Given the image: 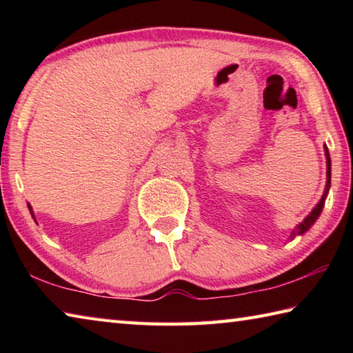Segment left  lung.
I'll return each instance as SVG.
<instances>
[{"label":"left lung","instance_id":"8db88e82","mask_svg":"<svg viewBox=\"0 0 353 353\" xmlns=\"http://www.w3.org/2000/svg\"><path fill=\"white\" fill-rule=\"evenodd\" d=\"M324 152H325V159H327V183H325V190H324V194H322L321 201L316 204V207L313 208L312 212H310L308 216L302 221V223H299L296 225V229L291 232L290 235V240H294L297 235H303L307 230H310V227H312L316 219L319 218V214L322 213V208H324L325 204V199H327V194H328V190H330V181H332V160H330V154H328V149L327 146H324Z\"/></svg>","mask_w":353,"mask_h":353}]
</instances>
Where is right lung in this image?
Returning <instances> with one entry per match:
<instances>
[{"mask_svg":"<svg viewBox=\"0 0 353 353\" xmlns=\"http://www.w3.org/2000/svg\"><path fill=\"white\" fill-rule=\"evenodd\" d=\"M28 208H29V212H31V214H32V218H34V221H35V216H34V210H32V207H31V204H28Z\"/></svg>","mask_w":353,"mask_h":353,"instance_id":"1","label":"right lung"}]
</instances>
